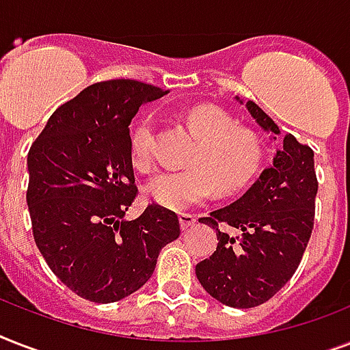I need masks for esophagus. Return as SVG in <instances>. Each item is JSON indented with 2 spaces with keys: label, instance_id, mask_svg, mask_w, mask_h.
I'll use <instances>...</instances> for the list:
<instances>
[{
  "label": "esophagus",
  "instance_id": "obj_1",
  "mask_svg": "<svg viewBox=\"0 0 350 350\" xmlns=\"http://www.w3.org/2000/svg\"><path fill=\"white\" fill-rule=\"evenodd\" d=\"M178 219H180V225H181V229L187 230L189 227H192V225L196 224V216L194 214H180L178 216Z\"/></svg>",
  "mask_w": 350,
  "mask_h": 350
}]
</instances>
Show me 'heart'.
Here are the masks:
<instances>
[{"label":"heart","instance_id":"heart-1","mask_svg":"<svg viewBox=\"0 0 350 350\" xmlns=\"http://www.w3.org/2000/svg\"><path fill=\"white\" fill-rule=\"evenodd\" d=\"M187 125L200 139L192 154V169L161 172L148 181L147 196L159 207L183 213L213 196L218 185L221 194H232L249 185L258 174L263 150L260 137L243 126H234L232 118L219 107H192ZM132 163L148 169L152 163V121L143 120L131 137Z\"/></svg>","mask_w":350,"mask_h":350}]
</instances>
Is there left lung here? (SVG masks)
<instances>
[{
    "mask_svg": "<svg viewBox=\"0 0 350 350\" xmlns=\"http://www.w3.org/2000/svg\"><path fill=\"white\" fill-rule=\"evenodd\" d=\"M239 103L243 101L236 96ZM250 116L278 139L280 129L254 101L245 103ZM318 180L314 152L285 134L272 165L234 203L213 211L200 224L213 227L218 247L196 265L202 287L234 309L269 301L298 269L314 227ZM239 232L234 237L223 227Z\"/></svg>",
    "mask_w": 350,
    "mask_h": 350,
    "instance_id": "obj_1",
    "label": "left lung"
}]
</instances>
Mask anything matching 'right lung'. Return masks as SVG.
<instances>
[{"label": "right lung", "mask_w": 350, "mask_h": 350, "mask_svg": "<svg viewBox=\"0 0 350 350\" xmlns=\"http://www.w3.org/2000/svg\"><path fill=\"white\" fill-rule=\"evenodd\" d=\"M167 94L134 79L100 81L54 111L29 150L27 205L51 271L94 304L131 296L152 276L159 250L180 236L172 211L134 202L131 125L143 103Z\"/></svg>", "instance_id": "obj_1"}]
</instances>
